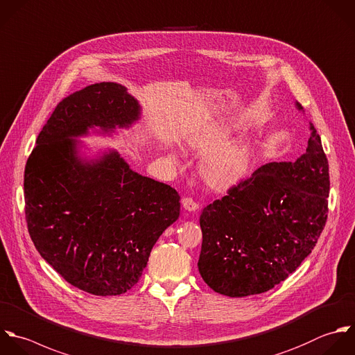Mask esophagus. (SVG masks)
I'll return each mask as SVG.
<instances>
[{
	"mask_svg": "<svg viewBox=\"0 0 355 355\" xmlns=\"http://www.w3.org/2000/svg\"><path fill=\"white\" fill-rule=\"evenodd\" d=\"M182 206L185 210L188 211H196L199 209V205L198 202H195L192 198H184L182 199Z\"/></svg>",
	"mask_w": 355,
	"mask_h": 355,
	"instance_id": "obj_1",
	"label": "esophagus"
}]
</instances>
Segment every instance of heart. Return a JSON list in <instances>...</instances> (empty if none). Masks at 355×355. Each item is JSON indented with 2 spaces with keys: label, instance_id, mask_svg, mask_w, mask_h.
Masks as SVG:
<instances>
[{
  "label": "heart",
  "instance_id": "1",
  "mask_svg": "<svg viewBox=\"0 0 355 355\" xmlns=\"http://www.w3.org/2000/svg\"><path fill=\"white\" fill-rule=\"evenodd\" d=\"M231 127L217 124L207 132L189 141V148L206 155L202 163V175L216 189H225L236 184L249 171L254 148L243 138L223 143L230 137Z\"/></svg>",
  "mask_w": 355,
  "mask_h": 355
}]
</instances>
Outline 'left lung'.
I'll return each mask as SVG.
<instances>
[{
  "mask_svg": "<svg viewBox=\"0 0 355 355\" xmlns=\"http://www.w3.org/2000/svg\"><path fill=\"white\" fill-rule=\"evenodd\" d=\"M310 130L296 162L261 166L203 209L198 267L214 292L264 293L293 274L318 242L328 218L329 163L313 124Z\"/></svg>",
  "mask_w": 355,
  "mask_h": 355,
  "instance_id": "left-lung-1",
  "label": "left lung"
}]
</instances>
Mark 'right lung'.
Here are the masks:
<instances>
[{
  "label": "right lung",
  "mask_w": 355,
  "mask_h": 355,
  "mask_svg": "<svg viewBox=\"0 0 355 355\" xmlns=\"http://www.w3.org/2000/svg\"><path fill=\"white\" fill-rule=\"evenodd\" d=\"M139 119V105L116 83L63 98L37 137L24 168V213L41 257L70 285L116 296L141 278L159 236L180 216V195L130 168L114 150L77 156L76 137Z\"/></svg>",
  "instance_id": "1"
}]
</instances>
